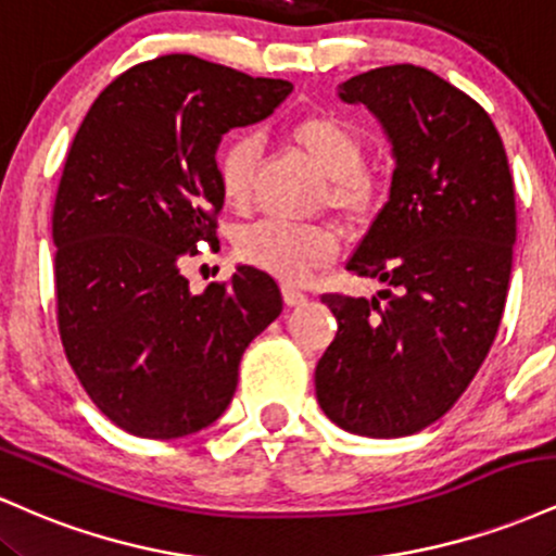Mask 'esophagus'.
<instances>
[{"mask_svg":"<svg viewBox=\"0 0 556 556\" xmlns=\"http://www.w3.org/2000/svg\"><path fill=\"white\" fill-rule=\"evenodd\" d=\"M282 295H285L287 305H300V303H305V300H308V295H305L303 290H298L295 285H285Z\"/></svg>","mask_w":556,"mask_h":556,"instance_id":"esophagus-1","label":"esophagus"}]
</instances>
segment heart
I'll return each mask as SVG.
<instances>
[{
  "label": "heart",
  "mask_w": 556,
  "mask_h": 556,
  "mask_svg": "<svg viewBox=\"0 0 556 556\" xmlns=\"http://www.w3.org/2000/svg\"><path fill=\"white\" fill-rule=\"evenodd\" d=\"M287 138L327 175L324 201L337 214L361 219L381 201V182L363 167L366 143L353 125L331 112L298 117L287 127ZM256 140L248 132H232L222 140L214 159L216 185L227 206L245 208L251 201ZM238 253L245 264L282 277L287 282H305L311 274L329 266L340 253V240L329 227L258 222L245 227L238 238Z\"/></svg>",
  "instance_id": "1"
}]
</instances>
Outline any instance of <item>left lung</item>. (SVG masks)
<instances>
[{"label":"left lung","mask_w":556,"mask_h":556,"mask_svg":"<svg viewBox=\"0 0 556 556\" xmlns=\"http://www.w3.org/2000/svg\"><path fill=\"white\" fill-rule=\"evenodd\" d=\"M340 99L381 119L397 164L348 258L387 290L321 295L337 337L316 366V397L344 431L410 437L460 400L500 331L518 229L513 175L486 110L431 70H368Z\"/></svg>","instance_id":"8db88e82"}]
</instances>
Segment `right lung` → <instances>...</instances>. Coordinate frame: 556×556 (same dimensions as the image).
Returning <instances> with one entry per match:
<instances>
[{
	"mask_svg": "<svg viewBox=\"0 0 556 556\" xmlns=\"http://www.w3.org/2000/svg\"><path fill=\"white\" fill-rule=\"evenodd\" d=\"M290 91L167 54L114 78L75 132L52 214L56 327L88 397L127 433L177 439L214 424L245 348L282 314L266 271L238 266L193 295L180 269L219 242V138Z\"/></svg>",
	"mask_w": 556,
	"mask_h": 556,
	"instance_id": "right-lung-1",
	"label": "right lung"
}]
</instances>
